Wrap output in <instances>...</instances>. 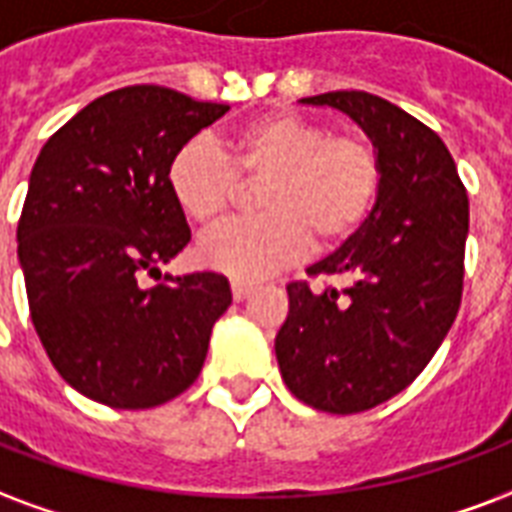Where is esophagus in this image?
Wrapping results in <instances>:
<instances>
[{"label": "esophagus", "mask_w": 512, "mask_h": 512, "mask_svg": "<svg viewBox=\"0 0 512 512\" xmlns=\"http://www.w3.org/2000/svg\"><path fill=\"white\" fill-rule=\"evenodd\" d=\"M230 290H233V298H236V301H244L246 295L252 293V285L244 282V279H233V282H230Z\"/></svg>", "instance_id": "obj_1"}]
</instances>
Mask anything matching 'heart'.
<instances>
[{"label":"heart","mask_w":512,"mask_h":512,"mask_svg":"<svg viewBox=\"0 0 512 512\" xmlns=\"http://www.w3.org/2000/svg\"><path fill=\"white\" fill-rule=\"evenodd\" d=\"M241 181H263L257 206L266 214L238 219L200 238L198 260L236 279H263L312 246L342 244L358 233L380 198V151L363 132H331L323 121L271 111L230 138H192L168 165V189L195 225L227 217Z\"/></svg>","instance_id":"b5f03b06"}]
</instances>
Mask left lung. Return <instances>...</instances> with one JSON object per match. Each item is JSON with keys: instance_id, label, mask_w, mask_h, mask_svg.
I'll use <instances>...</instances> for the list:
<instances>
[{"instance_id": "left-lung-1", "label": "left lung", "mask_w": 512, "mask_h": 512, "mask_svg": "<svg viewBox=\"0 0 512 512\" xmlns=\"http://www.w3.org/2000/svg\"><path fill=\"white\" fill-rule=\"evenodd\" d=\"M347 113L380 151L382 187L369 219L309 276L290 282L276 361L295 399L333 415L372 410L434 358L456 320L469 233L467 189L437 132L369 92L304 97Z\"/></svg>"}]
</instances>
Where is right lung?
<instances>
[{"label": "right lung", "instance_id": "add662e5", "mask_svg": "<svg viewBox=\"0 0 512 512\" xmlns=\"http://www.w3.org/2000/svg\"><path fill=\"white\" fill-rule=\"evenodd\" d=\"M227 111L124 86L75 113L34 162L18 219L29 312L56 372L89 399L149 410L198 380L233 295L214 271L162 276L192 238L168 165Z\"/></svg>", "mask_w": 512, "mask_h": 512}]
</instances>
